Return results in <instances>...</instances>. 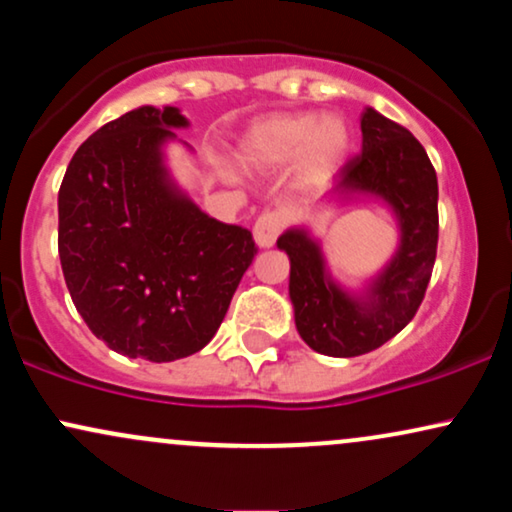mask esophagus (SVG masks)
I'll list each match as a JSON object with an SVG mask.
<instances>
[{
    "label": "esophagus",
    "mask_w": 512,
    "mask_h": 512,
    "mask_svg": "<svg viewBox=\"0 0 512 512\" xmlns=\"http://www.w3.org/2000/svg\"><path fill=\"white\" fill-rule=\"evenodd\" d=\"M289 223V211L286 209H267L260 219L255 221V240L262 248L274 245V240L281 236V231Z\"/></svg>",
    "instance_id": "esophagus-1"
}]
</instances>
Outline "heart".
Segmentation results:
<instances>
[{
    "label": "heart",
    "instance_id": "b5f03b06",
    "mask_svg": "<svg viewBox=\"0 0 512 512\" xmlns=\"http://www.w3.org/2000/svg\"><path fill=\"white\" fill-rule=\"evenodd\" d=\"M346 142V127L337 117L279 113L262 117L245 132L240 154L255 166H281L303 151L310 166L325 168L344 154Z\"/></svg>",
    "mask_w": 512,
    "mask_h": 512
}]
</instances>
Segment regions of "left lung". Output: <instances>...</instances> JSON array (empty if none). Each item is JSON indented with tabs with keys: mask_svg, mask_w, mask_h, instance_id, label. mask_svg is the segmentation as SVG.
I'll use <instances>...</instances> for the list:
<instances>
[{
	"mask_svg": "<svg viewBox=\"0 0 512 512\" xmlns=\"http://www.w3.org/2000/svg\"><path fill=\"white\" fill-rule=\"evenodd\" d=\"M363 146L344 163L334 190L383 197L402 226L395 260L356 301L325 274L320 248L303 231L284 233L276 245L289 255V293L296 327L317 354L351 358L383 346L416 315L438 252V178L431 158L407 127L373 108L361 115Z\"/></svg>",
	"mask_w": 512,
	"mask_h": 512,
	"instance_id": "obj_1",
	"label": "left lung"
}]
</instances>
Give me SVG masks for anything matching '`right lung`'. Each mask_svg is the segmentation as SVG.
I'll list each match as a JSON object with an SVG mask.
<instances>
[{
	"label": "right lung",
	"instance_id": "obj_1",
	"mask_svg": "<svg viewBox=\"0 0 512 512\" xmlns=\"http://www.w3.org/2000/svg\"><path fill=\"white\" fill-rule=\"evenodd\" d=\"M187 120L151 105L76 149L57 195V250L88 330L117 354L178 361L211 342L255 260L248 228L221 223L166 180L161 144Z\"/></svg>",
	"mask_w": 512,
	"mask_h": 512
}]
</instances>
